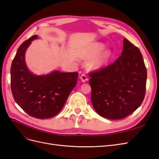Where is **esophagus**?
I'll return each instance as SVG.
<instances>
[{
	"label": "esophagus",
	"instance_id": "esophagus-1",
	"mask_svg": "<svg viewBox=\"0 0 159 159\" xmlns=\"http://www.w3.org/2000/svg\"><path fill=\"white\" fill-rule=\"evenodd\" d=\"M80 79L82 82H86V81H88V78L85 74H82L80 77Z\"/></svg>",
	"mask_w": 159,
	"mask_h": 159
}]
</instances>
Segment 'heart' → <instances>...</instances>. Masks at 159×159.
Returning <instances> with one entry per match:
<instances>
[{"label": "heart", "instance_id": "1", "mask_svg": "<svg viewBox=\"0 0 159 159\" xmlns=\"http://www.w3.org/2000/svg\"><path fill=\"white\" fill-rule=\"evenodd\" d=\"M104 47L105 46L103 44H101V43H97V44H94L88 52V57L90 59L93 58L104 49ZM111 56V52L109 50H105L103 51L93 61L92 64L93 68L98 69L104 66L109 60Z\"/></svg>", "mask_w": 159, "mask_h": 159}]
</instances>
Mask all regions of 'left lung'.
Returning <instances> with one entry per match:
<instances>
[{
	"mask_svg": "<svg viewBox=\"0 0 159 159\" xmlns=\"http://www.w3.org/2000/svg\"><path fill=\"white\" fill-rule=\"evenodd\" d=\"M89 76L91 103L102 117L123 119L143 103L147 69L140 50L126 38L121 56L112 64L91 72Z\"/></svg>",
	"mask_w": 159,
	"mask_h": 159,
	"instance_id": "1",
	"label": "left lung"
}]
</instances>
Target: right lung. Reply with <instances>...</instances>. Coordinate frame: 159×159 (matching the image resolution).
<instances>
[{
	"instance_id": "1",
	"label": "right lung",
	"mask_w": 159,
	"mask_h": 159,
	"mask_svg": "<svg viewBox=\"0 0 159 159\" xmlns=\"http://www.w3.org/2000/svg\"><path fill=\"white\" fill-rule=\"evenodd\" d=\"M34 35L19 46L11 68V90L16 103L32 117L48 119L56 116L78 82V73L54 71L47 75L33 74L25 61V52Z\"/></svg>"
}]
</instances>
